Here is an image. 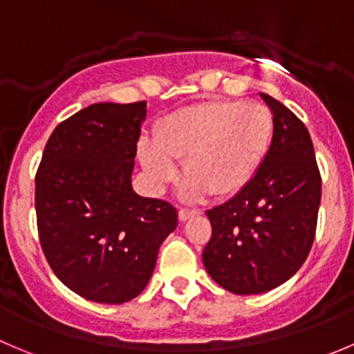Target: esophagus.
I'll return each mask as SVG.
<instances>
[{
  "label": "esophagus",
  "instance_id": "1",
  "mask_svg": "<svg viewBox=\"0 0 354 354\" xmlns=\"http://www.w3.org/2000/svg\"><path fill=\"white\" fill-rule=\"evenodd\" d=\"M198 214H200L198 210H191V208H180L179 218H180V221H187V218L194 217V215H198Z\"/></svg>",
  "mask_w": 354,
  "mask_h": 354
}]
</instances>
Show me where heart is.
I'll list each match as a JSON object with an SVG mask.
<instances>
[{
    "instance_id": "obj_1",
    "label": "heart",
    "mask_w": 354,
    "mask_h": 354,
    "mask_svg": "<svg viewBox=\"0 0 354 354\" xmlns=\"http://www.w3.org/2000/svg\"><path fill=\"white\" fill-rule=\"evenodd\" d=\"M274 118L264 104L214 100L163 118L154 140L139 144V158L156 189L179 179L177 160H184L186 200L208 193L227 198L254 179L269 153Z\"/></svg>"
}]
</instances>
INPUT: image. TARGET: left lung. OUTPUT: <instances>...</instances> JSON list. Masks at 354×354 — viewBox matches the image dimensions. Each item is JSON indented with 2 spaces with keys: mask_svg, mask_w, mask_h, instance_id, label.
<instances>
[{
  "mask_svg": "<svg viewBox=\"0 0 354 354\" xmlns=\"http://www.w3.org/2000/svg\"><path fill=\"white\" fill-rule=\"evenodd\" d=\"M261 95L274 118L268 156L240 193L207 212L205 269L238 295L272 290L299 271L315 241L322 200L308 129L283 104Z\"/></svg>",
  "mask_w": 354,
  "mask_h": 354,
  "instance_id": "left-lung-1",
  "label": "left lung"
}]
</instances>
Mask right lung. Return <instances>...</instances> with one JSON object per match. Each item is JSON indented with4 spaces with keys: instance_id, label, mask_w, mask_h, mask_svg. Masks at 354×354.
I'll return each mask as SVG.
<instances>
[{
    "instance_id": "obj_1",
    "label": "right lung",
    "mask_w": 354,
    "mask_h": 354,
    "mask_svg": "<svg viewBox=\"0 0 354 354\" xmlns=\"http://www.w3.org/2000/svg\"><path fill=\"white\" fill-rule=\"evenodd\" d=\"M146 102H100L55 127L36 171L39 243L57 278L82 297L123 304L146 288L171 203L132 189Z\"/></svg>"
}]
</instances>
